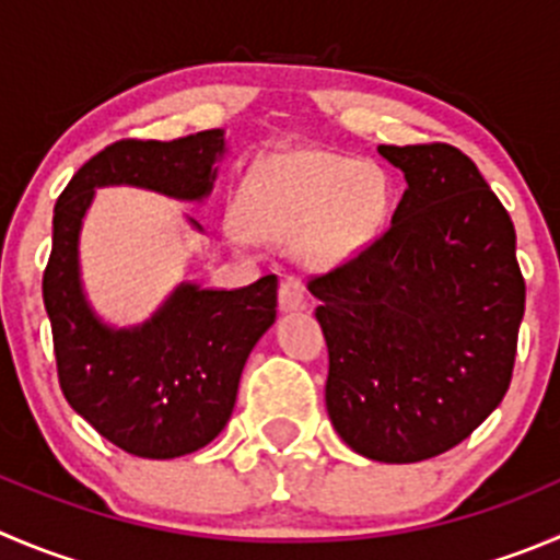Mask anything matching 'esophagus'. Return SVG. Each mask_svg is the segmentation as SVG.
I'll return each instance as SVG.
<instances>
[{
	"label": "esophagus",
	"instance_id": "obj_1",
	"mask_svg": "<svg viewBox=\"0 0 560 560\" xmlns=\"http://www.w3.org/2000/svg\"><path fill=\"white\" fill-rule=\"evenodd\" d=\"M307 307V296L302 283L296 277H285L283 283H280V311L291 313V311H305Z\"/></svg>",
	"mask_w": 560,
	"mask_h": 560
}]
</instances>
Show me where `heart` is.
<instances>
[{
  "label": "heart",
  "mask_w": 560,
  "mask_h": 560,
  "mask_svg": "<svg viewBox=\"0 0 560 560\" xmlns=\"http://www.w3.org/2000/svg\"><path fill=\"white\" fill-rule=\"evenodd\" d=\"M387 214L380 167L322 151L266 159L242 191V222L253 236L296 242L313 266H338L363 253ZM244 242L242 231H233Z\"/></svg>",
  "instance_id": "obj_1"
}]
</instances>
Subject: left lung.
<instances>
[{"label": "left lung", "instance_id": "obj_1", "mask_svg": "<svg viewBox=\"0 0 560 560\" xmlns=\"http://www.w3.org/2000/svg\"><path fill=\"white\" fill-rule=\"evenodd\" d=\"M407 189L371 247L316 277L327 412L387 465L440 456L503 401L525 313L509 211L454 145H380Z\"/></svg>", "mask_w": 560, "mask_h": 560}]
</instances>
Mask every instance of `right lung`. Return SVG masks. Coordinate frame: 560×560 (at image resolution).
I'll list each match as a JSON object with an SVG mask.
<instances>
[{"label":"right lung","instance_id":"right-lung-1","mask_svg":"<svg viewBox=\"0 0 560 560\" xmlns=\"http://www.w3.org/2000/svg\"><path fill=\"white\" fill-rule=\"evenodd\" d=\"M225 151L222 129L173 142L120 140L82 164L55 206L44 305L60 387L101 436L142 459L195 454L225 429L249 351L277 318V277L233 291L178 283L151 318L115 327L84 291L82 222L104 186L203 203ZM189 225L203 233L191 217Z\"/></svg>","mask_w":560,"mask_h":560}]
</instances>
